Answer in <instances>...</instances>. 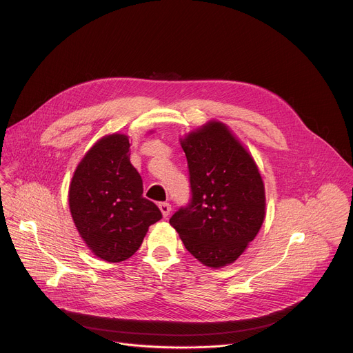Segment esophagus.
Wrapping results in <instances>:
<instances>
[{"instance_id": "esophagus-1", "label": "esophagus", "mask_w": 353, "mask_h": 353, "mask_svg": "<svg viewBox=\"0 0 353 353\" xmlns=\"http://www.w3.org/2000/svg\"><path fill=\"white\" fill-rule=\"evenodd\" d=\"M159 210L162 211V214H163V216L166 218L169 214H170V211H172V205L169 204V203H159Z\"/></svg>"}]
</instances>
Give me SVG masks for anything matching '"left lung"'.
I'll return each mask as SVG.
<instances>
[{
  "instance_id": "8db88e82",
  "label": "left lung",
  "mask_w": 353,
  "mask_h": 353,
  "mask_svg": "<svg viewBox=\"0 0 353 353\" xmlns=\"http://www.w3.org/2000/svg\"><path fill=\"white\" fill-rule=\"evenodd\" d=\"M181 146L191 198L169 222L198 261L225 267L239 259L264 222L263 179L253 158L222 123L188 134Z\"/></svg>"
}]
</instances>
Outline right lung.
Listing matches in <instances>:
<instances>
[{
  "mask_svg": "<svg viewBox=\"0 0 353 353\" xmlns=\"http://www.w3.org/2000/svg\"><path fill=\"white\" fill-rule=\"evenodd\" d=\"M142 192L125 135H108L90 148L74 173L70 210L94 256L109 263L130 259L148 228L162 219L161 210Z\"/></svg>",
  "mask_w": 353,
  "mask_h": 353,
  "instance_id": "1",
  "label": "right lung"
}]
</instances>
